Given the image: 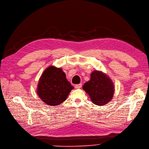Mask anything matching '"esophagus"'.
Listing matches in <instances>:
<instances>
[{"mask_svg": "<svg viewBox=\"0 0 149 149\" xmlns=\"http://www.w3.org/2000/svg\"><path fill=\"white\" fill-rule=\"evenodd\" d=\"M82 86V85L80 83V84H78V85H75V88L76 89H79V88H81Z\"/></svg>", "mask_w": 149, "mask_h": 149, "instance_id": "esophagus-1", "label": "esophagus"}]
</instances>
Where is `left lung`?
I'll list each match as a JSON object with an SVG mask.
<instances>
[{
    "label": "left lung",
    "instance_id": "1",
    "mask_svg": "<svg viewBox=\"0 0 149 149\" xmlns=\"http://www.w3.org/2000/svg\"><path fill=\"white\" fill-rule=\"evenodd\" d=\"M83 90L90 97L95 105L102 106L110 102L114 95V87L112 80L105 74L99 70H94L90 80L83 86Z\"/></svg>",
    "mask_w": 149,
    "mask_h": 149
}]
</instances>
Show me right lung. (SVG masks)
<instances>
[{
    "label": "right lung",
    "instance_id": "obj_1",
    "mask_svg": "<svg viewBox=\"0 0 149 149\" xmlns=\"http://www.w3.org/2000/svg\"><path fill=\"white\" fill-rule=\"evenodd\" d=\"M73 89L62 69L50 66L39 80L37 94L46 105L56 106L66 100Z\"/></svg>",
    "mask_w": 149,
    "mask_h": 149
}]
</instances>
